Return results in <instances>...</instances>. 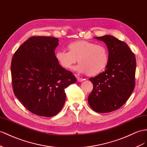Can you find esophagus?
Listing matches in <instances>:
<instances>
[{
  "label": "esophagus",
  "mask_w": 147,
  "mask_h": 147,
  "mask_svg": "<svg viewBox=\"0 0 147 147\" xmlns=\"http://www.w3.org/2000/svg\"><path fill=\"white\" fill-rule=\"evenodd\" d=\"M76 77L77 78V81L78 82H82V81H84V79H82V78H81L80 77H79L78 76H77V75H76Z\"/></svg>",
  "instance_id": "obj_1"
}]
</instances>
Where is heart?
<instances>
[{"mask_svg": "<svg viewBox=\"0 0 147 147\" xmlns=\"http://www.w3.org/2000/svg\"><path fill=\"white\" fill-rule=\"evenodd\" d=\"M67 47L69 51L59 50L55 53L56 61L63 68H70L78 61L80 64L74 67L75 71L96 76L102 73L108 65L109 55L103 45L78 40L69 43Z\"/></svg>", "mask_w": 147, "mask_h": 147, "instance_id": "1", "label": "heart"}]
</instances>
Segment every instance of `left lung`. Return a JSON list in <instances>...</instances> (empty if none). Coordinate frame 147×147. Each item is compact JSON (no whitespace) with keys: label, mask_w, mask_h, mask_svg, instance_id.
Returning a JSON list of instances; mask_svg holds the SVG:
<instances>
[{"label":"left lung","mask_w":147,"mask_h":147,"mask_svg":"<svg viewBox=\"0 0 147 147\" xmlns=\"http://www.w3.org/2000/svg\"><path fill=\"white\" fill-rule=\"evenodd\" d=\"M94 38L106 43L109 60L104 71L89 79L94 88L88 102L97 112H110L122 107L134 91L136 59L127 43L114 36Z\"/></svg>","instance_id":"obj_1"}]
</instances>
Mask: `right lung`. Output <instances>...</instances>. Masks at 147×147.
Segmentation results:
<instances>
[{
  "label": "right lung",
  "mask_w": 147,
  "mask_h": 147,
  "mask_svg": "<svg viewBox=\"0 0 147 147\" xmlns=\"http://www.w3.org/2000/svg\"><path fill=\"white\" fill-rule=\"evenodd\" d=\"M58 41L51 36L31 37L12 59L15 96L37 115L50 117L57 114L65 102V89L76 81L73 73L56 61L55 50Z\"/></svg>",
  "instance_id": "add662e5"
}]
</instances>
